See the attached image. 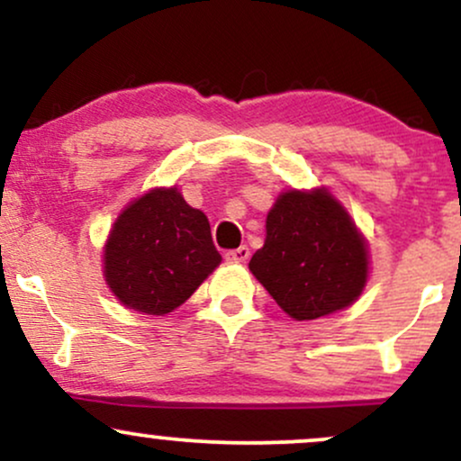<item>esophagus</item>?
<instances>
[{"label":"esophagus","mask_w":461,"mask_h":461,"mask_svg":"<svg viewBox=\"0 0 461 461\" xmlns=\"http://www.w3.org/2000/svg\"><path fill=\"white\" fill-rule=\"evenodd\" d=\"M249 256H251V251H249L247 245H242L238 249H231V251H227L225 260L227 262H247Z\"/></svg>","instance_id":"esophagus-1"}]
</instances>
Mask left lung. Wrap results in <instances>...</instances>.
<instances>
[{"mask_svg": "<svg viewBox=\"0 0 461 461\" xmlns=\"http://www.w3.org/2000/svg\"><path fill=\"white\" fill-rule=\"evenodd\" d=\"M249 268L285 314L314 321L359 297L368 251L345 208L327 190H290L268 212L267 240Z\"/></svg>", "mask_w": 461, "mask_h": 461, "instance_id": "8db88e82", "label": "left lung"}]
</instances>
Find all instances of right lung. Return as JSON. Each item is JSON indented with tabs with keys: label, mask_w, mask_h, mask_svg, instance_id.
<instances>
[{
	"label": "right lung",
	"mask_w": 461,
	"mask_h": 461,
	"mask_svg": "<svg viewBox=\"0 0 461 461\" xmlns=\"http://www.w3.org/2000/svg\"><path fill=\"white\" fill-rule=\"evenodd\" d=\"M105 282L128 308L162 316L221 264L208 216L177 188H156L121 212L104 253Z\"/></svg>",
	"instance_id": "obj_1"
}]
</instances>
